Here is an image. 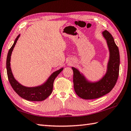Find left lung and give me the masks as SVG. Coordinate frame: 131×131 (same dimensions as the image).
<instances>
[{"mask_svg":"<svg viewBox=\"0 0 131 131\" xmlns=\"http://www.w3.org/2000/svg\"><path fill=\"white\" fill-rule=\"evenodd\" d=\"M110 50V60L107 71L102 79L92 83L86 80L77 69L72 67L73 71L74 90L80 97L84 99H95L104 96L111 91L117 82L119 73V51L112 35L107 30L103 32Z\"/></svg>","mask_w":131,"mask_h":131,"instance_id":"8db88e82","label":"left lung"}]
</instances>
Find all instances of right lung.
I'll return each mask as SVG.
<instances>
[{"label": "right lung", "mask_w": 131, "mask_h": 131, "mask_svg": "<svg viewBox=\"0 0 131 131\" xmlns=\"http://www.w3.org/2000/svg\"><path fill=\"white\" fill-rule=\"evenodd\" d=\"M19 36L20 35L17 36L15 40L14 41V44L9 50L8 55H7L6 68L9 82L12 86V88L14 89V90L21 97L27 100L32 101V102L43 101L47 98L51 94L53 90V81L55 80L56 76L62 71L63 68L54 72L50 76V77L48 78V79L47 80L46 82L44 83L43 85L38 86V87H27L21 85L15 79L14 76L12 75L10 67V60L12 52L13 51V49L17 42V40H18Z\"/></svg>", "instance_id": "1"}]
</instances>
